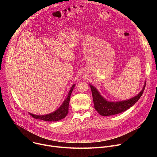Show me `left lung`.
I'll return each instance as SVG.
<instances>
[{
  "label": "left lung",
  "mask_w": 157,
  "mask_h": 157,
  "mask_svg": "<svg viewBox=\"0 0 157 157\" xmlns=\"http://www.w3.org/2000/svg\"><path fill=\"white\" fill-rule=\"evenodd\" d=\"M145 84L146 82L144 84L142 90L134 98L127 101L119 102H109L106 101L103 97H102L96 87L91 84L89 86H90L92 91L95 109L101 116H109L123 113L135 104L142 96L144 91Z\"/></svg>",
  "instance_id": "1"
}]
</instances>
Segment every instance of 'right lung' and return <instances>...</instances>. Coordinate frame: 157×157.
<instances>
[{
    "instance_id": "add662e5",
    "label": "right lung",
    "mask_w": 157,
    "mask_h": 157,
    "mask_svg": "<svg viewBox=\"0 0 157 157\" xmlns=\"http://www.w3.org/2000/svg\"><path fill=\"white\" fill-rule=\"evenodd\" d=\"M75 84H73L72 86L70 91L68 93V97H67V98L64 101L62 105L56 111L53 112V113L49 114L43 115V116H37V115L31 114L30 113H29L33 118L36 119H40L41 121H44L55 122V121H58L63 119V118H64L66 116V115L68 113V107H69V103H70V96H71V94L72 93V91L73 90V88L75 87Z\"/></svg>"
}]
</instances>
